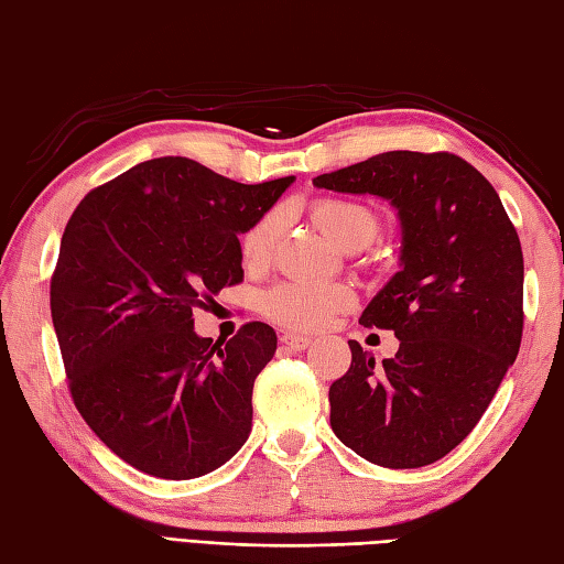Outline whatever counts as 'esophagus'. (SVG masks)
Wrapping results in <instances>:
<instances>
[{"label":"esophagus","mask_w":564,"mask_h":564,"mask_svg":"<svg viewBox=\"0 0 564 564\" xmlns=\"http://www.w3.org/2000/svg\"><path fill=\"white\" fill-rule=\"evenodd\" d=\"M280 343H282L284 348H290V350H306L308 343H312V338L299 336V333H282Z\"/></svg>","instance_id":"esophagus-1"}]
</instances>
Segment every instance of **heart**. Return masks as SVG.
Masks as SVG:
<instances>
[{"mask_svg":"<svg viewBox=\"0 0 564 564\" xmlns=\"http://www.w3.org/2000/svg\"><path fill=\"white\" fill-rule=\"evenodd\" d=\"M312 216L346 250L367 248L382 228L375 209L352 199H318L312 206ZM282 221L280 212H270L240 236V260L246 268L260 270L268 265L282 234ZM352 302L355 294L346 284L284 280L262 292L260 312L284 328L316 330L326 326L333 314L346 312Z\"/></svg>","mask_w":564,"mask_h":564,"instance_id":"obj_1","label":"heart"}]
</instances>
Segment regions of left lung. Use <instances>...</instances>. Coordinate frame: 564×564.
I'll return each instance as SVG.
<instances>
[{
  "mask_svg": "<svg viewBox=\"0 0 564 564\" xmlns=\"http://www.w3.org/2000/svg\"><path fill=\"white\" fill-rule=\"evenodd\" d=\"M314 185L375 194L401 221V270L360 316L394 330L399 350L377 365L348 340L350 370L328 392L330 429L375 465H431L473 433L519 355V234L489 180L453 153L389 151Z\"/></svg>",
  "mask_w": 564,
  "mask_h": 564,
  "instance_id": "obj_1",
  "label": "left lung"
}]
</instances>
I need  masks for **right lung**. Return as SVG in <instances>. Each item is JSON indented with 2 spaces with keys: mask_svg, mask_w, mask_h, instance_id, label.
<instances>
[{
  "mask_svg": "<svg viewBox=\"0 0 564 564\" xmlns=\"http://www.w3.org/2000/svg\"><path fill=\"white\" fill-rule=\"evenodd\" d=\"M294 177L262 185L155 158L91 189L61 240L51 316L77 411L111 453L160 479L228 463L252 429V384L278 336L194 333L192 306L243 282L238 236Z\"/></svg>",
  "mask_w": 564,
  "mask_h": 564,
  "instance_id": "right-lung-1",
  "label": "right lung"
}]
</instances>
